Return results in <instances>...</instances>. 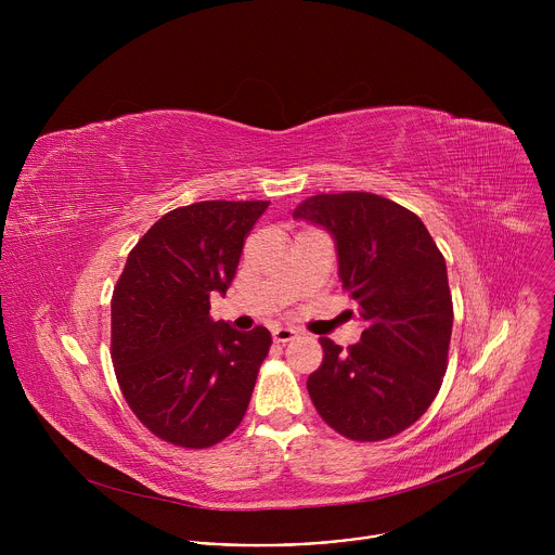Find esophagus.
Wrapping results in <instances>:
<instances>
[{
  "label": "esophagus",
  "instance_id": "34e87169",
  "mask_svg": "<svg viewBox=\"0 0 555 555\" xmlns=\"http://www.w3.org/2000/svg\"><path fill=\"white\" fill-rule=\"evenodd\" d=\"M296 330H292V327H276L274 332H272V338H274V343H289V340H294L296 338Z\"/></svg>",
  "mask_w": 555,
  "mask_h": 555
}]
</instances>
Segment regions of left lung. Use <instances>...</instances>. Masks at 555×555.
Masks as SVG:
<instances>
[{
	"instance_id": "1",
	"label": "left lung",
	"mask_w": 555,
	"mask_h": 555,
	"mask_svg": "<svg viewBox=\"0 0 555 555\" xmlns=\"http://www.w3.org/2000/svg\"><path fill=\"white\" fill-rule=\"evenodd\" d=\"M294 217L334 234L343 287L366 323L345 351L321 338L325 356L307 379L309 398L347 439L400 435L428 411L448 369L454 313L446 259L422 219L382 195L321 193Z\"/></svg>"
}]
</instances>
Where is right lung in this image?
Instances as JSON below:
<instances>
[{
    "mask_svg": "<svg viewBox=\"0 0 555 555\" xmlns=\"http://www.w3.org/2000/svg\"><path fill=\"white\" fill-rule=\"evenodd\" d=\"M270 202H197L157 219L127 257L112 296V362L140 424L202 450L242 424L272 336L210 319L244 242Z\"/></svg>",
    "mask_w": 555,
    "mask_h": 555,
    "instance_id": "obj_1",
    "label": "right lung"
}]
</instances>
